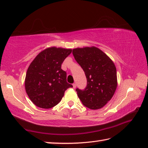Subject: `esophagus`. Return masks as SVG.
I'll return each instance as SVG.
<instances>
[{"mask_svg": "<svg viewBox=\"0 0 148 148\" xmlns=\"http://www.w3.org/2000/svg\"><path fill=\"white\" fill-rule=\"evenodd\" d=\"M76 86H77L76 83H73V88H74L76 87Z\"/></svg>", "mask_w": 148, "mask_h": 148, "instance_id": "esophagus-1", "label": "esophagus"}]
</instances>
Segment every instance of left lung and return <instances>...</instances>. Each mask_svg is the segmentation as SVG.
Returning <instances> with one entry per match:
<instances>
[{
	"label": "left lung",
	"instance_id": "8db88e82",
	"mask_svg": "<svg viewBox=\"0 0 148 148\" xmlns=\"http://www.w3.org/2000/svg\"><path fill=\"white\" fill-rule=\"evenodd\" d=\"M73 55L83 69L87 81L85 89L76 88L79 99L88 108H101L112 99L116 89L114 63L96 47L73 49Z\"/></svg>",
	"mask_w": 148,
	"mask_h": 148
}]
</instances>
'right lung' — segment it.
Listing matches in <instances>:
<instances>
[{
    "label": "right lung",
    "instance_id": "1",
    "mask_svg": "<svg viewBox=\"0 0 148 148\" xmlns=\"http://www.w3.org/2000/svg\"><path fill=\"white\" fill-rule=\"evenodd\" d=\"M72 49L49 47L38 54L30 63L25 79L28 96L36 106L51 108L57 105L65 91L73 85L67 82L61 64Z\"/></svg>",
    "mask_w": 148,
    "mask_h": 148
}]
</instances>
